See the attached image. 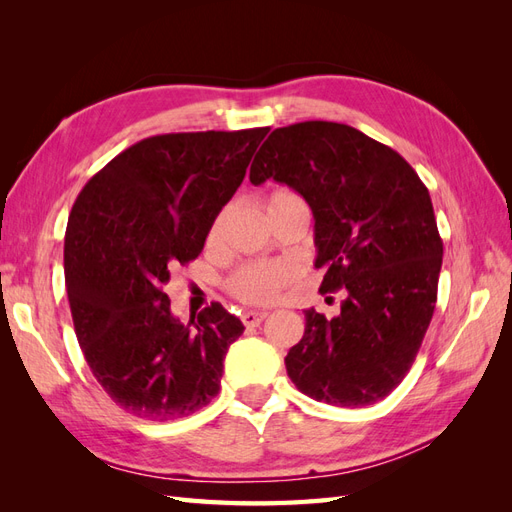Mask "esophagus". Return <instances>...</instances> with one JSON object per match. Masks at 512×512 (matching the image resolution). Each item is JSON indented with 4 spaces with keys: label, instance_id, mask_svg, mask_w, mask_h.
I'll return each mask as SVG.
<instances>
[{
    "label": "esophagus",
    "instance_id": "esophagus-1",
    "mask_svg": "<svg viewBox=\"0 0 512 512\" xmlns=\"http://www.w3.org/2000/svg\"><path fill=\"white\" fill-rule=\"evenodd\" d=\"M267 316H269L267 312H243L241 320H243L245 327H258V324L265 320Z\"/></svg>",
    "mask_w": 512,
    "mask_h": 512
}]
</instances>
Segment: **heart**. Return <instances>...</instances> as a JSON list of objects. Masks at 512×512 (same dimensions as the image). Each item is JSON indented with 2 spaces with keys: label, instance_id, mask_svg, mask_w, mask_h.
Masks as SVG:
<instances>
[{
  "label": "heart",
  "instance_id": "b5f03b06",
  "mask_svg": "<svg viewBox=\"0 0 512 512\" xmlns=\"http://www.w3.org/2000/svg\"><path fill=\"white\" fill-rule=\"evenodd\" d=\"M292 200H299V196L292 190H284V188L273 190L265 198V211L269 213V211L280 209L292 203ZM224 220H226V209L215 215V220L211 222L209 235H207L209 243H215L220 239ZM292 277H294V269L286 265V262H269V260L247 262V265L239 267L230 275L228 288L243 303L269 305L280 297V292L292 282Z\"/></svg>",
  "mask_w": 512,
  "mask_h": 512
}]
</instances>
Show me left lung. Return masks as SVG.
Listing matches in <instances>:
<instances>
[{
    "label": "left lung",
    "mask_w": 512,
    "mask_h": 512,
    "mask_svg": "<svg viewBox=\"0 0 512 512\" xmlns=\"http://www.w3.org/2000/svg\"><path fill=\"white\" fill-rule=\"evenodd\" d=\"M267 179L314 213L320 292L346 288L335 318L305 309L288 376L324 404H376L406 378L436 307L442 239L429 192L397 151L333 121L273 130L250 168L254 185Z\"/></svg>",
    "instance_id": "1"
}]
</instances>
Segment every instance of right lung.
I'll list each match as a JSON object with an SVG mask.
<instances>
[{
    "label": "right lung",
    "mask_w": 512,
    "mask_h": 512,
    "mask_svg": "<svg viewBox=\"0 0 512 512\" xmlns=\"http://www.w3.org/2000/svg\"><path fill=\"white\" fill-rule=\"evenodd\" d=\"M269 128L160 134L121 151L72 207L64 269L85 361L119 408L175 421L220 391L243 333L220 303L183 324L164 286L205 247Z\"/></svg>",
    "instance_id": "obj_1"
}]
</instances>
